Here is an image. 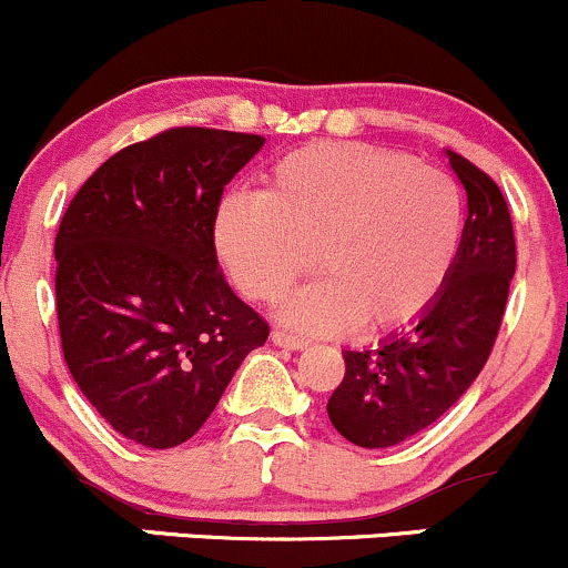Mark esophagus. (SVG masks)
Segmentation results:
<instances>
[{
	"instance_id": "1",
	"label": "esophagus",
	"mask_w": 568,
	"mask_h": 568,
	"mask_svg": "<svg viewBox=\"0 0 568 568\" xmlns=\"http://www.w3.org/2000/svg\"><path fill=\"white\" fill-rule=\"evenodd\" d=\"M273 344L276 346H282V349H306L308 346V341L306 338H301V335H292V333H286V331H273Z\"/></svg>"
}]
</instances>
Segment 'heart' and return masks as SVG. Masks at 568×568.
Here are the masks:
<instances>
[{"label":"heart","mask_w":568,"mask_h":568,"mask_svg":"<svg viewBox=\"0 0 568 568\" xmlns=\"http://www.w3.org/2000/svg\"><path fill=\"white\" fill-rule=\"evenodd\" d=\"M466 205L453 175L400 151L322 140L265 173L262 197L230 194L213 222L237 290L276 303L314 267L325 282L284 306L311 333L404 331L442 295L460 254Z\"/></svg>","instance_id":"obj_1"}]
</instances>
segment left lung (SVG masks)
<instances>
[{"label":"left lung","mask_w":568,"mask_h":568,"mask_svg":"<svg viewBox=\"0 0 568 568\" xmlns=\"http://www.w3.org/2000/svg\"><path fill=\"white\" fill-rule=\"evenodd\" d=\"M466 186L468 219L442 295L412 331L374 349L344 352L346 374L327 400L333 428L365 449L406 442L436 423L471 387L501 327L517 246L496 181L449 151Z\"/></svg>","instance_id":"1"}]
</instances>
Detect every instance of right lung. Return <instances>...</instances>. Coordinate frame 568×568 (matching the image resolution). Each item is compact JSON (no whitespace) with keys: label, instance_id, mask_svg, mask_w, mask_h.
<instances>
[{"label":"right lung","instance_id":"1","mask_svg":"<svg viewBox=\"0 0 568 568\" xmlns=\"http://www.w3.org/2000/svg\"><path fill=\"white\" fill-rule=\"evenodd\" d=\"M246 132L173 126L94 170L59 224L57 316L81 393L149 449L189 442L267 322L219 271L224 186L262 149Z\"/></svg>","mask_w":568,"mask_h":568}]
</instances>
